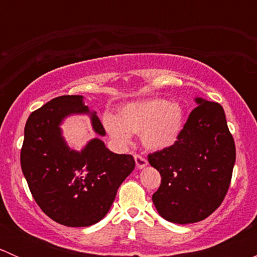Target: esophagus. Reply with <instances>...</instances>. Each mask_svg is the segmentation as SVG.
Segmentation results:
<instances>
[{
	"label": "esophagus",
	"instance_id": "obj_1",
	"mask_svg": "<svg viewBox=\"0 0 257 257\" xmlns=\"http://www.w3.org/2000/svg\"><path fill=\"white\" fill-rule=\"evenodd\" d=\"M134 159H136V164H137V168H138V169H143V168H145L148 165L147 159L142 157V155L136 154L134 155Z\"/></svg>",
	"mask_w": 257,
	"mask_h": 257
}]
</instances>
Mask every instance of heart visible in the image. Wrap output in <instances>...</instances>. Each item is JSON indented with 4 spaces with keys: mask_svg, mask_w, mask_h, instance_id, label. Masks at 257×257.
Returning a JSON list of instances; mask_svg holds the SVG:
<instances>
[{
    "mask_svg": "<svg viewBox=\"0 0 257 257\" xmlns=\"http://www.w3.org/2000/svg\"><path fill=\"white\" fill-rule=\"evenodd\" d=\"M103 124L112 138L126 144L131 133L141 134L142 143L149 150H163L172 147L185 125V114L178 103L162 98L125 104L118 115H103Z\"/></svg>",
    "mask_w": 257,
    "mask_h": 257,
    "instance_id": "b5f03b06",
    "label": "heart"
}]
</instances>
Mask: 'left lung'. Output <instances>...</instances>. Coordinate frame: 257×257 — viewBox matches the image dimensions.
Returning <instances> with one entry per match:
<instances>
[{"instance_id":"left-lung-1","label":"left lung","mask_w":257,"mask_h":257,"mask_svg":"<svg viewBox=\"0 0 257 257\" xmlns=\"http://www.w3.org/2000/svg\"><path fill=\"white\" fill-rule=\"evenodd\" d=\"M180 137L172 147L148 155L162 177L153 203L160 216L175 224L206 219L224 200L232 177L236 149L224 109L195 98Z\"/></svg>"}]
</instances>
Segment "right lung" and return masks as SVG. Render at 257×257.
I'll use <instances>...</instances> for the list:
<instances>
[{
    "label": "right lung",
    "mask_w": 257,
    "mask_h": 257,
    "mask_svg": "<svg viewBox=\"0 0 257 257\" xmlns=\"http://www.w3.org/2000/svg\"><path fill=\"white\" fill-rule=\"evenodd\" d=\"M71 114H89L95 133L105 136L82 95L53 98L28 116L21 168L33 199L47 216L64 226H90L109 211L136 162L129 154L110 152L98 138L82 152L69 149L59 125Z\"/></svg>",
    "instance_id": "1"
}]
</instances>
